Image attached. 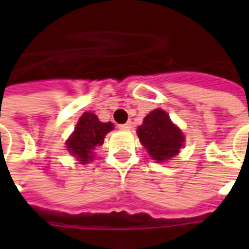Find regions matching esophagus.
<instances>
[{
    "instance_id": "34e87169",
    "label": "esophagus",
    "mask_w": 249,
    "mask_h": 249,
    "mask_svg": "<svg viewBox=\"0 0 249 249\" xmlns=\"http://www.w3.org/2000/svg\"><path fill=\"white\" fill-rule=\"evenodd\" d=\"M119 128L123 129V130H130L132 129V121H128L126 124H121Z\"/></svg>"
}]
</instances>
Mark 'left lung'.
Returning <instances> with one entry per match:
<instances>
[{
  "label": "left lung",
  "mask_w": 249,
  "mask_h": 249,
  "mask_svg": "<svg viewBox=\"0 0 249 249\" xmlns=\"http://www.w3.org/2000/svg\"><path fill=\"white\" fill-rule=\"evenodd\" d=\"M137 134L141 143L156 163H164L177 155L183 147L185 136L170 120L164 109L156 108L143 119Z\"/></svg>",
  "instance_id": "8db88e82"
}]
</instances>
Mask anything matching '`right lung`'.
<instances>
[{
  "instance_id": "obj_1",
  "label": "right lung",
  "mask_w": 249,
  "mask_h": 249,
  "mask_svg": "<svg viewBox=\"0 0 249 249\" xmlns=\"http://www.w3.org/2000/svg\"><path fill=\"white\" fill-rule=\"evenodd\" d=\"M112 129V123H102L95 113L84 112L73 133L66 141L67 151L75 156L80 164H88L93 160L94 148L103 144L106 134Z\"/></svg>"
}]
</instances>
